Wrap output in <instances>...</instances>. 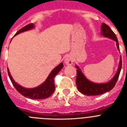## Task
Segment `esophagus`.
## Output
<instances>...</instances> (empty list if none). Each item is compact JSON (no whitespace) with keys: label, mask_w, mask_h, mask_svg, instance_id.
I'll list each match as a JSON object with an SVG mask.
<instances>
[{"label":"esophagus","mask_w":127,"mask_h":127,"mask_svg":"<svg viewBox=\"0 0 127 127\" xmlns=\"http://www.w3.org/2000/svg\"><path fill=\"white\" fill-rule=\"evenodd\" d=\"M64 63L67 66H69V65H71L73 64V59L70 56H67L64 58Z\"/></svg>","instance_id":"34e87169"}]
</instances>
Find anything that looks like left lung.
<instances>
[{
  "mask_svg": "<svg viewBox=\"0 0 127 127\" xmlns=\"http://www.w3.org/2000/svg\"><path fill=\"white\" fill-rule=\"evenodd\" d=\"M100 29H101L100 34L104 37L115 41L116 47H117L118 50L120 51L119 44H118L117 37L115 33L109 28V26L103 23L101 25ZM122 57L120 56L119 66H118L116 74L109 82H106V83H95V82H91L85 77L80 68L77 65H76L75 67L77 69H76V73L77 74H76V83L78 91L81 93L87 95H97L102 94L106 93V92L111 91L115 87V84L118 79L121 69H122Z\"/></svg>",
  "mask_w": 127,
  "mask_h": 127,
  "instance_id": "obj_1",
  "label": "left lung"
}]
</instances>
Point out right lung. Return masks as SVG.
<instances>
[{"label":"right lung","mask_w":127,"mask_h":127,"mask_svg":"<svg viewBox=\"0 0 127 127\" xmlns=\"http://www.w3.org/2000/svg\"><path fill=\"white\" fill-rule=\"evenodd\" d=\"M34 27H35V25L33 23L29 24V25L25 26V27L19 30L14 36L21 33L24 32H27V31L33 29ZM63 68V63H61L51 71V72L50 73L49 76H47L46 80L44 81V82H43L42 84L37 86L36 87L30 88V89L22 87L21 85L18 84L17 82H16L12 78V76L10 73L9 68H7V72L12 85L21 95L27 98H30V99H44L51 96L55 91V85H54V78L55 77L56 75L61 71V69Z\"/></svg>","instance_id":"1"}]
</instances>
